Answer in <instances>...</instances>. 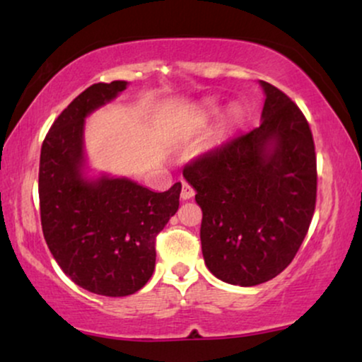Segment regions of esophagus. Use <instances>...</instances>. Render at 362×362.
Listing matches in <instances>:
<instances>
[{
  "label": "esophagus",
  "mask_w": 362,
  "mask_h": 362,
  "mask_svg": "<svg viewBox=\"0 0 362 362\" xmlns=\"http://www.w3.org/2000/svg\"><path fill=\"white\" fill-rule=\"evenodd\" d=\"M194 196V189H192L191 185H187L186 181H182V187H181V197L182 199H191Z\"/></svg>",
  "instance_id": "1"
}]
</instances>
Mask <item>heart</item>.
Masks as SVG:
<instances>
[{
    "instance_id": "heart-1",
    "label": "heart",
    "mask_w": 362,
    "mask_h": 362,
    "mask_svg": "<svg viewBox=\"0 0 362 362\" xmlns=\"http://www.w3.org/2000/svg\"><path fill=\"white\" fill-rule=\"evenodd\" d=\"M237 115H239V112H237V110H232V117H237Z\"/></svg>"
}]
</instances>
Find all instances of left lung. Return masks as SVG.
I'll return each mask as SVG.
<instances>
[{
	"mask_svg": "<svg viewBox=\"0 0 362 362\" xmlns=\"http://www.w3.org/2000/svg\"><path fill=\"white\" fill-rule=\"evenodd\" d=\"M265 92L262 123L187 163L182 176L202 211L207 269L232 285L275 279L295 259L316 204L310 125L280 88Z\"/></svg>",
	"mask_w": 362,
	"mask_h": 362,
	"instance_id": "1",
	"label": "left lung"
}]
</instances>
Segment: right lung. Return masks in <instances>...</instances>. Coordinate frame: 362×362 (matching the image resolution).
I'll list each match as a JSON object with an SVG mask.
<instances>
[{"label": "right lung", "mask_w": 362, "mask_h": 362, "mask_svg": "<svg viewBox=\"0 0 362 362\" xmlns=\"http://www.w3.org/2000/svg\"><path fill=\"white\" fill-rule=\"evenodd\" d=\"M127 88L93 83L52 123L41 148L39 206L46 244L64 274L103 296L145 286L156 262V235L180 207L181 182L165 192L127 177L82 176L83 118Z\"/></svg>", "instance_id": "add662e5"}]
</instances>
